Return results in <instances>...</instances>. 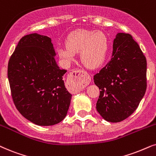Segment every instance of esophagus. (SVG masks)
<instances>
[{"label":"esophagus","instance_id":"esophagus-1","mask_svg":"<svg viewBox=\"0 0 156 156\" xmlns=\"http://www.w3.org/2000/svg\"><path fill=\"white\" fill-rule=\"evenodd\" d=\"M90 81L91 77L87 72L81 69H76L68 75L67 84L74 91L80 92L90 84Z\"/></svg>","mask_w":156,"mask_h":156}]
</instances>
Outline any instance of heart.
Here are the masks:
<instances>
[{
	"instance_id": "heart-1",
	"label": "heart",
	"mask_w": 156,
	"mask_h": 156,
	"mask_svg": "<svg viewBox=\"0 0 156 156\" xmlns=\"http://www.w3.org/2000/svg\"><path fill=\"white\" fill-rule=\"evenodd\" d=\"M108 50V39L101 31L78 29L72 32L66 39V46H58V53L65 62L73 60L80 51V60L87 67L100 66Z\"/></svg>"
}]
</instances>
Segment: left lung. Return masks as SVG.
<instances>
[{
    "label": "left lung",
    "instance_id": "8db88e82",
    "mask_svg": "<svg viewBox=\"0 0 156 156\" xmlns=\"http://www.w3.org/2000/svg\"><path fill=\"white\" fill-rule=\"evenodd\" d=\"M147 61L129 34L119 33L113 43L111 60L94 75L100 90L96 104L105 120L118 122L136 110L147 89Z\"/></svg>",
    "mask_w": 156,
    "mask_h": 156
}]
</instances>
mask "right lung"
Masks as SVG:
<instances>
[{"label":"right lung","mask_w":156,"mask_h":156,"mask_svg":"<svg viewBox=\"0 0 156 156\" xmlns=\"http://www.w3.org/2000/svg\"><path fill=\"white\" fill-rule=\"evenodd\" d=\"M51 38L37 34L22 37L8 64L12 99L24 118L41 126L60 122L65 118L72 94L54 56Z\"/></svg>","instance_id":"obj_1"}]
</instances>
